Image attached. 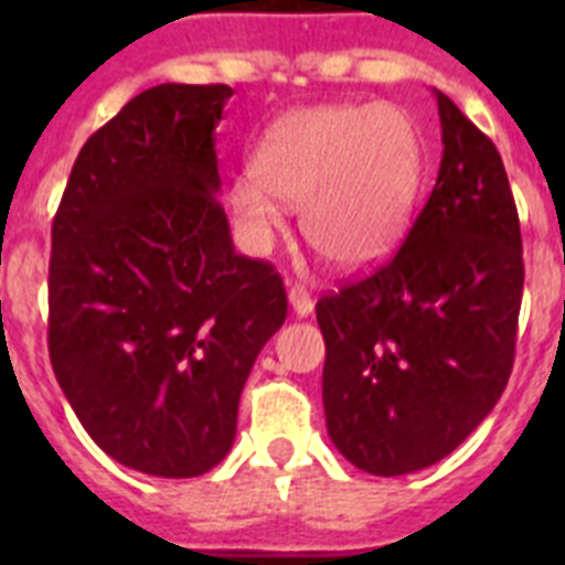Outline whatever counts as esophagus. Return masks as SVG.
Returning <instances> with one entry per match:
<instances>
[{
  "mask_svg": "<svg viewBox=\"0 0 565 565\" xmlns=\"http://www.w3.org/2000/svg\"><path fill=\"white\" fill-rule=\"evenodd\" d=\"M288 302H291V308H294V313H297V317H308V313L313 311L311 294H308L302 286L288 288Z\"/></svg>",
  "mask_w": 565,
  "mask_h": 565,
  "instance_id": "34e87169",
  "label": "esophagus"
}]
</instances>
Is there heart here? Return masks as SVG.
<instances>
[{"label": "heart", "mask_w": 565, "mask_h": 565, "mask_svg": "<svg viewBox=\"0 0 565 565\" xmlns=\"http://www.w3.org/2000/svg\"><path fill=\"white\" fill-rule=\"evenodd\" d=\"M422 141L393 104H322L268 127L252 172L228 189L234 226L248 252H266L282 209L328 266L362 271L402 243L422 189Z\"/></svg>", "instance_id": "heart-1"}]
</instances>
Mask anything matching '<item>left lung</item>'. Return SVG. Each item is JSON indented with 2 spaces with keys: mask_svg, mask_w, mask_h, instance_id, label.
<instances>
[{
  "mask_svg": "<svg viewBox=\"0 0 565 565\" xmlns=\"http://www.w3.org/2000/svg\"><path fill=\"white\" fill-rule=\"evenodd\" d=\"M436 186L371 277L317 302L328 436L371 476L450 456L501 398L523 297L521 223L495 143L438 93Z\"/></svg>",
  "mask_w": 565,
  "mask_h": 565,
  "instance_id": "left-lung-1",
  "label": "left lung"
}]
</instances>
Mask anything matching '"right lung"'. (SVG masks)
<instances>
[{
	"mask_svg": "<svg viewBox=\"0 0 565 565\" xmlns=\"http://www.w3.org/2000/svg\"><path fill=\"white\" fill-rule=\"evenodd\" d=\"M232 93L143 89L89 135L53 217V373L89 438L147 476L226 458L243 384L288 313L279 274L234 252L217 198Z\"/></svg>",
	"mask_w": 565,
	"mask_h": 565,
	"instance_id": "add662e5",
	"label": "right lung"
}]
</instances>
